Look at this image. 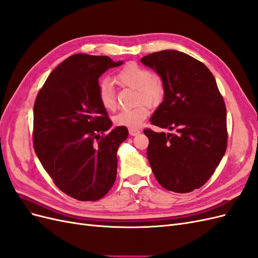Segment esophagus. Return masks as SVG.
Listing matches in <instances>:
<instances>
[{
    "label": "esophagus",
    "mask_w": 258,
    "mask_h": 258,
    "mask_svg": "<svg viewBox=\"0 0 258 258\" xmlns=\"http://www.w3.org/2000/svg\"><path fill=\"white\" fill-rule=\"evenodd\" d=\"M140 132H141V130H139V129H137V128H130V129H129V135L132 136V137H135V136L139 135Z\"/></svg>",
    "instance_id": "obj_1"
}]
</instances>
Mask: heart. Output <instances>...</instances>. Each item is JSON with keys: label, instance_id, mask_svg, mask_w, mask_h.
<instances>
[{"label": "heart", "instance_id": "b5f03b06", "mask_svg": "<svg viewBox=\"0 0 258 258\" xmlns=\"http://www.w3.org/2000/svg\"><path fill=\"white\" fill-rule=\"evenodd\" d=\"M115 80L123 86H128L138 90V101L155 106L159 104L165 96V86L162 82L154 77L150 70L137 63L124 66L117 72ZM97 96L100 104L105 110L113 111L116 107V96L112 84L108 81H101L98 85ZM148 115V110L144 104H139L132 108H124L114 117L117 126L137 128L143 122Z\"/></svg>", "mask_w": 258, "mask_h": 258}]
</instances>
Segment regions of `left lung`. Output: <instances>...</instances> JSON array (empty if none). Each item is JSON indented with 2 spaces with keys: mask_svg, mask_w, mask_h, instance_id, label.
Returning <instances> with one entry per match:
<instances>
[{
  "mask_svg": "<svg viewBox=\"0 0 258 258\" xmlns=\"http://www.w3.org/2000/svg\"><path fill=\"white\" fill-rule=\"evenodd\" d=\"M141 62L157 73L165 86L163 101L145 129L147 159L158 183L178 194L207 183L227 147L226 107L213 74L189 54L161 50Z\"/></svg>",
  "mask_w": 258,
  "mask_h": 258,
  "instance_id": "8db88e82",
  "label": "left lung"
}]
</instances>
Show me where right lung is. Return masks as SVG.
<instances>
[{
    "mask_svg": "<svg viewBox=\"0 0 258 258\" xmlns=\"http://www.w3.org/2000/svg\"><path fill=\"white\" fill-rule=\"evenodd\" d=\"M106 56L77 53L48 76L34 103V151L60 190L81 201H96L112 188L117 150L126 127H112L97 96L99 77L119 67Z\"/></svg>",
    "mask_w": 258,
    "mask_h": 258,
    "instance_id": "obj_1",
    "label": "right lung"
}]
</instances>
